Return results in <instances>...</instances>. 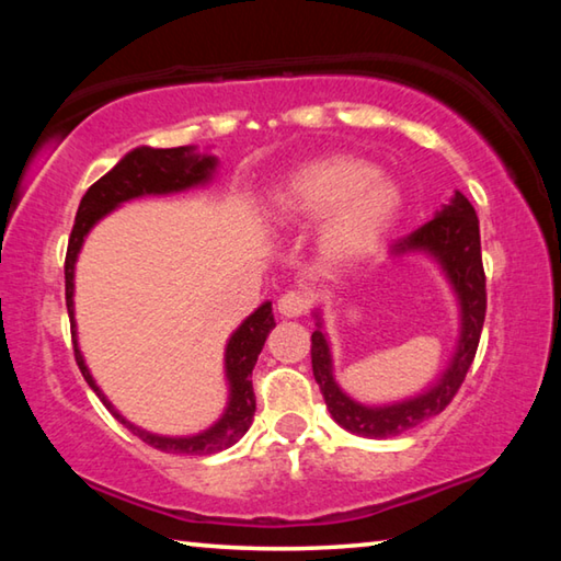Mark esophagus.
I'll return each mask as SVG.
<instances>
[{
    "instance_id": "1",
    "label": "esophagus",
    "mask_w": 561,
    "mask_h": 561,
    "mask_svg": "<svg viewBox=\"0 0 561 561\" xmlns=\"http://www.w3.org/2000/svg\"><path fill=\"white\" fill-rule=\"evenodd\" d=\"M277 309H279L282 317L297 319V317H301V314H307L309 297H307V294H304V291H297V289L284 291L282 297H279V301H277Z\"/></svg>"
}]
</instances>
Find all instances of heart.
Wrapping results in <instances>:
<instances>
[{
    "label": "heart",
    "instance_id": "heart-1",
    "mask_svg": "<svg viewBox=\"0 0 561 561\" xmlns=\"http://www.w3.org/2000/svg\"><path fill=\"white\" fill-rule=\"evenodd\" d=\"M376 168L356 156H327L284 180L274 210L284 222H325L319 247L334 260L364 257L383 240L401 213V190L374 175Z\"/></svg>",
    "mask_w": 561,
    "mask_h": 561
}]
</instances>
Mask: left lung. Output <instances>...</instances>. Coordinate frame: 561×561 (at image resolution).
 Returning a JSON list of instances; mask_svg holds the SVG:
<instances>
[{
	"label": "left lung",
	"mask_w": 561,
	"mask_h": 561,
	"mask_svg": "<svg viewBox=\"0 0 561 561\" xmlns=\"http://www.w3.org/2000/svg\"><path fill=\"white\" fill-rule=\"evenodd\" d=\"M405 252H428L438 260L450 279L460 301V341L458 351L450 360L448 371L428 391L393 405H360L341 391L334 381V366H331V351L327 336L321 334V319L317 314V331L311 334V368L324 396L327 408L334 421L348 433L364 435V438H393L405 431L415 428L433 415L443 413L462 386L468 368L480 344L482 324H485L488 291L485 270H482L480 252V222L474 207L462 193H455L450 205L433 217L431 222L417 227L403 240L391 244V254Z\"/></svg>",
	"instance_id": "left-lung-1"
}]
</instances>
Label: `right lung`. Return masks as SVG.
I'll return each mask as SVG.
<instances>
[{"mask_svg":"<svg viewBox=\"0 0 561 561\" xmlns=\"http://www.w3.org/2000/svg\"><path fill=\"white\" fill-rule=\"evenodd\" d=\"M217 160L213 156H197L193 146L180 148H136L130 150L126 158H121L116 168H111L106 175L96 180L87 195L81 197L79 213H76V222L69 237V250H66L64 262V277H66V309H69L71 319V339H73V356L79 364L83 378L93 388L103 405L126 425V428L138 435L140 440L153 445V448L163 453H180V455H213L225 448H230L242 438L247 428L252 425L254 408V388H252V368L257 364V356L267 341L270 331L274 329V314L272 301H264L254 314L242 321V327L234 331L227 341L225 348V374L230 381V403H227L225 413L213 428H207L197 435H187V438H165V435H153L148 431H140L138 425L128 423L116 408L108 403V398L101 393V388L89 374V366L83 364V356L76 344V324H73V264L79 257V250L83 244V237L96 225L103 215L116 210L121 203L133 201L140 195H165L178 193V190H187L195 185H203L213 178V170Z\"/></svg>","mask_w":561,"mask_h":561,"instance_id":"1","label":"right lung"}]
</instances>
